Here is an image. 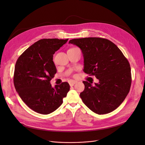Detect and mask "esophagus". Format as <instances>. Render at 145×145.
Here are the masks:
<instances>
[{"instance_id": "1", "label": "esophagus", "mask_w": 145, "mask_h": 145, "mask_svg": "<svg viewBox=\"0 0 145 145\" xmlns=\"http://www.w3.org/2000/svg\"><path fill=\"white\" fill-rule=\"evenodd\" d=\"M77 83V81H76V80H71V81H70L69 82V85L71 86H73L74 84H75V83Z\"/></svg>"}]
</instances>
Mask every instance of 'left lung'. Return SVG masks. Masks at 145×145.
I'll list each match as a JSON object with an SVG mask.
<instances>
[{
	"label": "left lung",
	"instance_id": "1",
	"mask_svg": "<svg viewBox=\"0 0 145 145\" xmlns=\"http://www.w3.org/2000/svg\"><path fill=\"white\" fill-rule=\"evenodd\" d=\"M69 43L79 47L84 57L83 71L95 76L99 83L83 81L85 89L80 94L86 106L98 114L115 110L129 93L131 85L128 60L114 43L106 39H74Z\"/></svg>",
	"mask_w": 145,
	"mask_h": 145
}]
</instances>
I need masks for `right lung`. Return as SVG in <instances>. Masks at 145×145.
Wrapping results in <instances>:
<instances>
[{
    "mask_svg": "<svg viewBox=\"0 0 145 145\" xmlns=\"http://www.w3.org/2000/svg\"><path fill=\"white\" fill-rule=\"evenodd\" d=\"M68 39H43L27 48L16 63L14 85L27 106L42 114L56 110L63 103L70 86L63 82L52 88V78L57 72L53 54Z\"/></svg>",
    "mask_w": 145,
    "mask_h": 145,
    "instance_id": "add662e5",
    "label": "right lung"
}]
</instances>
